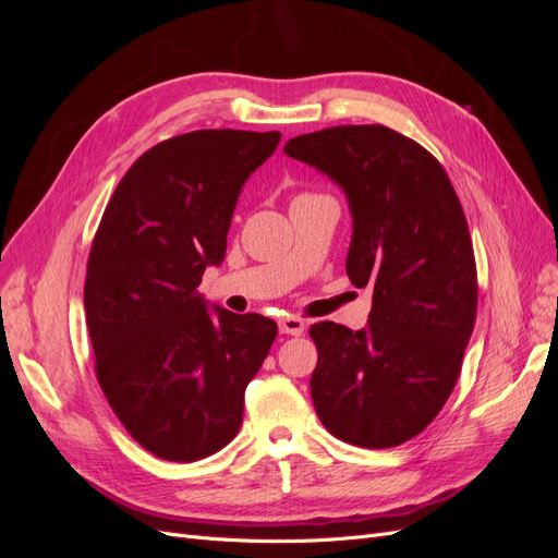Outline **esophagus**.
Wrapping results in <instances>:
<instances>
[{
	"label": "esophagus",
	"instance_id": "1",
	"mask_svg": "<svg viewBox=\"0 0 558 558\" xmlns=\"http://www.w3.org/2000/svg\"><path fill=\"white\" fill-rule=\"evenodd\" d=\"M279 330L283 335L298 337V335L305 332V320L298 318V316H283V318H279Z\"/></svg>",
	"mask_w": 558,
	"mask_h": 558
}]
</instances>
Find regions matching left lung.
Here are the masks:
<instances>
[{"label":"left lung","mask_w":558,"mask_h":558,"mask_svg":"<svg viewBox=\"0 0 558 558\" xmlns=\"http://www.w3.org/2000/svg\"><path fill=\"white\" fill-rule=\"evenodd\" d=\"M283 154L342 185L353 216L347 275L373 286L363 330L310 328L316 414L349 445L398 447L445 408L475 328L477 267L461 199L433 154L386 125L300 134Z\"/></svg>","instance_id":"1"}]
</instances>
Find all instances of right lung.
Returning a JSON list of instances; mask_svg holds the SVG:
<instances>
[{
	"label": "right lung",
	"instance_id": "1",
	"mask_svg": "<svg viewBox=\"0 0 558 558\" xmlns=\"http://www.w3.org/2000/svg\"><path fill=\"white\" fill-rule=\"evenodd\" d=\"M281 132L195 130L134 160L88 256L86 324L113 414L158 459L191 463L242 426L244 391L277 337L260 314L207 310L197 286L226 258L244 181Z\"/></svg>",
	"mask_w": 558,
	"mask_h": 558
}]
</instances>
